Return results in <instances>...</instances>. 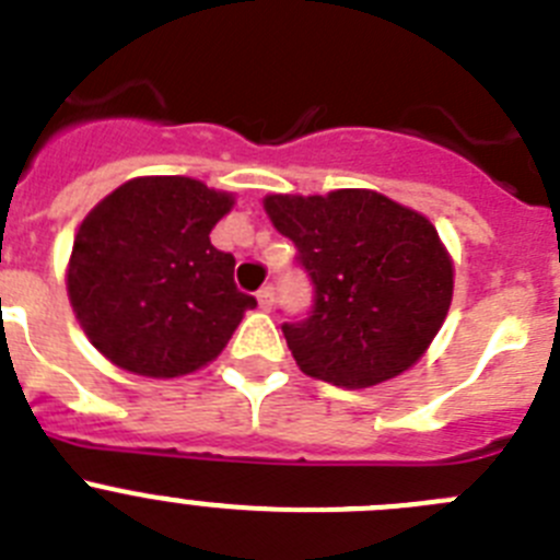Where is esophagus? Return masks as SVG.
<instances>
[{"label": "esophagus", "instance_id": "obj_1", "mask_svg": "<svg viewBox=\"0 0 560 560\" xmlns=\"http://www.w3.org/2000/svg\"><path fill=\"white\" fill-rule=\"evenodd\" d=\"M256 301H259V310H265V312H270L273 310V301H276V295H273V287H262V290L256 292Z\"/></svg>", "mask_w": 560, "mask_h": 560}]
</instances>
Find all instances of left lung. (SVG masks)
Masks as SVG:
<instances>
[{
  "label": "left lung",
  "mask_w": 560,
  "mask_h": 560,
  "mask_svg": "<svg viewBox=\"0 0 560 560\" xmlns=\"http://www.w3.org/2000/svg\"><path fill=\"white\" fill-rule=\"evenodd\" d=\"M262 203L315 284L312 315L281 326L298 368L345 389L415 368L453 301V259L436 226L362 187Z\"/></svg>",
  "instance_id": "8db88e82"
}]
</instances>
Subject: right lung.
Wrapping results in <instances>:
<instances>
[{
	"label": "right lung",
	"instance_id": "obj_1",
	"mask_svg": "<svg viewBox=\"0 0 560 560\" xmlns=\"http://www.w3.org/2000/svg\"><path fill=\"white\" fill-rule=\"evenodd\" d=\"M234 196L190 176H138L85 215L66 268L71 310L115 368L179 378L215 362L256 301L209 243Z\"/></svg>",
	"mask_w": 560,
	"mask_h": 560
}]
</instances>
